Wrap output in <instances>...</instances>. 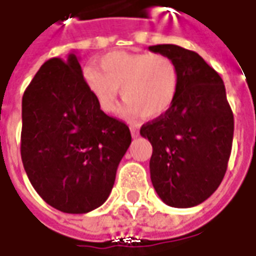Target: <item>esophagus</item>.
<instances>
[{"label": "esophagus", "mask_w": 256, "mask_h": 256, "mask_svg": "<svg viewBox=\"0 0 256 256\" xmlns=\"http://www.w3.org/2000/svg\"><path fill=\"white\" fill-rule=\"evenodd\" d=\"M130 133H132V136H133L134 138H136V137H138V128H130Z\"/></svg>", "instance_id": "34e87169"}]
</instances>
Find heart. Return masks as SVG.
Masks as SVG:
<instances>
[{
  "label": "heart",
  "mask_w": 256,
  "mask_h": 256,
  "mask_svg": "<svg viewBox=\"0 0 256 256\" xmlns=\"http://www.w3.org/2000/svg\"><path fill=\"white\" fill-rule=\"evenodd\" d=\"M96 66L84 69V82L98 106L112 114L118 106L120 90L124 101L123 115L130 119L142 115L156 119L170 110L178 97L180 74L174 60L151 52L106 54Z\"/></svg>",
  "instance_id": "heart-1"
}]
</instances>
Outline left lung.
Instances as JSON below:
<instances>
[{
    "label": "left lung",
    "instance_id": "obj_1",
    "mask_svg": "<svg viewBox=\"0 0 256 256\" xmlns=\"http://www.w3.org/2000/svg\"><path fill=\"white\" fill-rule=\"evenodd\" d=\"M148 50L172 58L180 74L170 110L140 130L152 146L151 182L166 205L191 208L208 200L224 178L233 112L223 80L198 54L173 44Z\"/></svg>",
    "mask_w": 256,
    "mask_h": 256
}]
</instances>
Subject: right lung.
<instances>
[{
	"label": "right lung",
	"instance_id": "1",
	"mask_svg": "<svg viewBox=\"0 0 256 256\" xmlns=\"http://www.w3.org/2000/svg\"><path fill=\"white\" fill-rule=\"evenodd\" d=\"M130 142L128 126L91 96L76 54L47 60L23 94V166L38 196L60 212L101 206Z\"/></svg>",
	"mask_w": 256,
	"mask_h": 256
}]
</instances>
